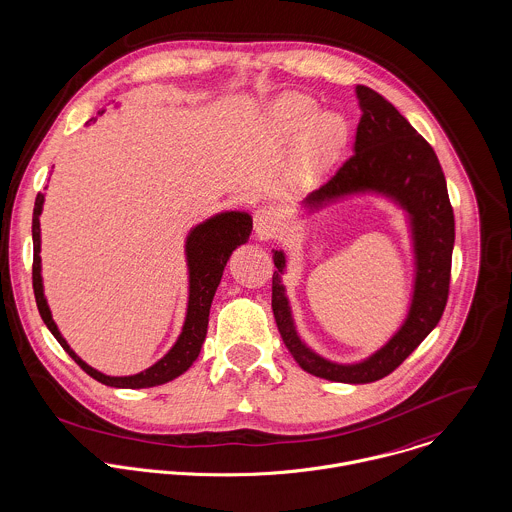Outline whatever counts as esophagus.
I'll list each match as a JSON object with an SVG mask.
<instances>
[{"label": "esophagus", "instance_id": "obj_1", "mask_svg": "<svg viewBox=\"0 0 512 512\" xmlns=\"http://www.w3.org/2000/svg\"><path fill=\"white\" fill-rule=\"evenodd\" d=\"M253 225H255V233L259 239H269V237L277 235L281 223H279V217L275 211L261 207L253 215Z\"/></svg>", "mask_w": 512, "mask_h": 512}]
</instances>
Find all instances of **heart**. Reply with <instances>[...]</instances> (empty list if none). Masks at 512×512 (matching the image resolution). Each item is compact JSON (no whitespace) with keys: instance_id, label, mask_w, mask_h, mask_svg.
I'll return each mask as SVG.
<instances>
[{"instance_id":"b5f03b06","label":"heart","mask_w":512,"mask_h":512,"mask_svg":"<svg viewBox=\"0 0 512 512\" xmlns=\"http://www.w3.org/2000/svg\"><path fill=\"white\" fill-rule=\"evenodd\" d=\"M316 104L303 93H285L267 106L265 124L277 136L299 134L301 160L307 166L330 162L346 140V122L336 112H314Z\"/></svg>"}]
</instances>
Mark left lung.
<instances>
[{"instance_id": "1", "label": "left lung", "mask_w": 512, "mask_h": 512, "mask_svg": "<svg viewBox=\"0 0 512 512\" xmlns=\"http://www.w3.org/2000/svg\"><path fill=\"white\" fill-rule=\"evenodd\" d=\"M356 95L362 116L356 128L354 154L305 202L316 209L342 196L378 192L408 211L417 265L408 318L392 340L364 362L336 364L324 360L295 330L281 283L283 251L273 253L277 271L273 273L271 305L285 346L305 372L330 382L370 384L392 374L437 326L449 297L455 217L441 164L429 142L374 89L358 85Z\"/></svg>"}]
</instances>
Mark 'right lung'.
<instances>
[{
  "label": "right lung",
  "instance_id": "right-lung-1",
  "mask_svg": "<svg viewBox=\"0 0 512 512\" xmlns=\"http://www.w3.org/2000/svg\"><path fill=\"white\" fill-rule=\"evenodd\" d=\"M101 110L99 114H103ZM43 194H37L35 207H33V293L35 303L39 308V314L51 334L57 338V342L63 346V350L97 382L110 388H152L166 384L180 374H184L200 356L205 334H207V320H209V308L213 295L217 291V285L221 281L223 269L227 265L229 255L235 251V247L243 245L249 239V233L253 229L251 215L245 211H225L219 213L198 227L192 229L186 241V257H188V269H190V301H188V314L182 328V334L178 342L172 346V350L158 360L148 370L134 374V376H106L99 370L85 364L67 344V340L61 336L57 324L53 322L51 310L47 307L45 295H43V283H41V229H39V215L43 209Z\"/></svg>",
  "mask_w": 512,
  "mask_h": 512
}]
</instances>
